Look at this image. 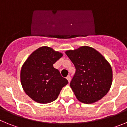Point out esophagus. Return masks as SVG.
Returning a JSON list of instances; mask_svg holds the SVG:
<instances>
[{
  "label": "esophagus",
  "instance_id": "1",
  "mask_svg": "<svg viewBox=\"0 0 127 127\" xmlns=\"http://www.w3.org/2000/svg\"><path fill=\"white\" fill-rule=\"evenodd\" d=\"M66 78H67V80H68V81H69V83H70V79H71V78H70V76H67Z\"/></svg>",
  "mask_w": 127,
  "mask_h": 127
}]
</instances>
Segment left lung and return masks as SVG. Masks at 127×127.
<instances>
[{
  "label": "left lung",
  "mask_w": 127,
  "mask_h": 127,
  "mask_svg": "<svg viewBox=\"0 0 127 127\" xmlns=\"http://www.w3.org/2000/svg\"><path fill=\"white\" fill-rule=\"evenodd\" d=\"M65 53L76 68L70 85L77 99L84 104H92L102 98L113 81L108 61L98 51L86 46Z\"/></svg>",
  "instance_id": "1"
}]
</instances>
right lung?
<instances>
[{"instance_id": "add662e5", "label": "right lung", "mask_w": 127, "mask_h": 127, "mask_svg": "<svg viewBox=\"0 0 127 127\" xmlns=\"http://www.w3.org/2000/svg\"><path fill=\"white\" fill-rule=\"evenodd\" d=\"M62 53L42 46L33 51L22 65L20 80L23 90L33 100L48 104L55 100L68 81L53 67Z\"/></svg>"}]
</instances>
